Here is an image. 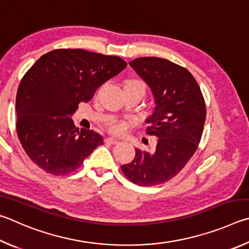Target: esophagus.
Instances as JSON below:
<instances>
[{"instance_id":"obj_1","label":"esophagus","mask_w":249,"mask_h":249,"mask_svg":"<svg viewBox=\"0 0 249 249\" xmlns=\"http://www.w3.org/2000/svg\"><path fill=\"white\" fill-rule=\"evenodd\" d=\"M105 142L110 143V144H118V143H119V141L116 140V139H113V138H107L106 140H105Z\"/></svg>"}]
</instances>
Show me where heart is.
<instances>
[{
	"label": "heart",
	"instance_id": "b5f03b06",
	"mask_svg": "<svg viewBox=\"0 0 249 249\" xmlns=\"http://www.w3.org/2000/svg\"><path fill=\"white\" fill-rule=\"evenodd\" d=\"M142 89L143 91L145 93V89H146V86L144 83L140 80H136V78H131V80H128L125 81L124 83V90L125 89ZM100 89H102V87H98L97 90H96V94H98ZM109 130H110V132L112 133H121L124 131L125 129V125L124 124H122V122H113V124H109Z\"/></svg>",
	"mask_w": 249,
	"mask_h": 249
}]
</instances>
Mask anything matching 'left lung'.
Segmentation results:
<instances>
[{"mask_svg":"<svg viewBox=\"0 0 249 249\" xmlns=\"http://www.w3.org/2000/svg\"><path fill=\"white\" fill-rule=\"evenodd\" d=\"M155 98L146 133L158 138L153 153L136 149L122 173L138 186L163 184L175 177L197 151L206 121V102L188 70L166 59L143 56L130 61Z\"/></svg>","mask_w":249,"mask_h":249,"instance_id":"left-lung-1","label":"left lung"}]
</instances>
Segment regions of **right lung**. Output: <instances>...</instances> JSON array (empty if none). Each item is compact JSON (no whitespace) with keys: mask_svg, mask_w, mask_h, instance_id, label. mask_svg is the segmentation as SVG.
Segmentation results:
<instances>
[{"mask_svg":"<svg viewBox=\"0 0 249 249\" xmlns=\"http://www.w3.org/2000/svg\"><path fill=\"white\" fill-rule=\"evenodd\" d=\"M125 67L119 56L55 49L25 73L16 95V131L38 167L52 175H68L104 144L103 137L93 130L78 131L69 115Z\"/></svg>","mask_w":249,"mask_h":249,"instance_id":"1","label":"right lung"}]
</instances>
